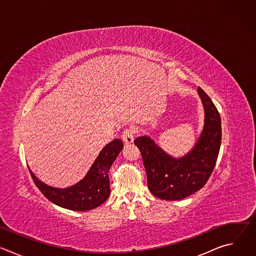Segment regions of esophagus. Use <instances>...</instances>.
<instances>
[{"label":"esophagus","instance_id":"esophagus-1","mask_svg":"<svg viewBox=\"0 0 256 256\" xmlns=\"http://www.w3.org/2000/svg\"><path fill=\"white\" fill-rule=\"evenodd\" d=\"M134 134H136V130L132 128H126L122 132V140L126 142V144H130L134 142Z\"/></svg>","mask_w":256,"mask_h":256}]
</instances>
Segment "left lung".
<instances>
[{
  "instance_id": "1",
  "label": "left lung",
  "mask_w": 256,
  "mask_h": 256,
  "mask_svg": "<svg viewBox=\"0 0 256 256\" xmlns=\"http://www.w3.org/2000/svg\"><path fill=\"white\" fill-rule=\"evenodd\" d=\"M204 109V130L194 149L175 159L165 153L149 136H138L134 144L140 149L152 194L165 200H178L200 190L208 180L221 147V118L216 107L198 88Z\"/></svg>"
}]
</instances>
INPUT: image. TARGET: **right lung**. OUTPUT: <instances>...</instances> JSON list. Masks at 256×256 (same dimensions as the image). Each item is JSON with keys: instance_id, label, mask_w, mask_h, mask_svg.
Returning a JSON list of instances; mask_svg holds the SVG:
<instances>
[{"instance_id": "right-lung-1", "label": "right lung", "mask_w": 256, "mask_h": 256, "mask_svg": "<svg viewBox=\"0 0 256 256\" xmlns=\"http://www.w3.org/2000/svg\"><path fill=\"white\" fill-rule=\"evenodd\" d=\"M122 148L124 144L120 138H116L107 144L96 158L87 175L78 184L68 188L48 186L28 169L35 186L48 200L72 210H90L103 204L110 194L108 171Z\"/></svg>"}]
</instances>
